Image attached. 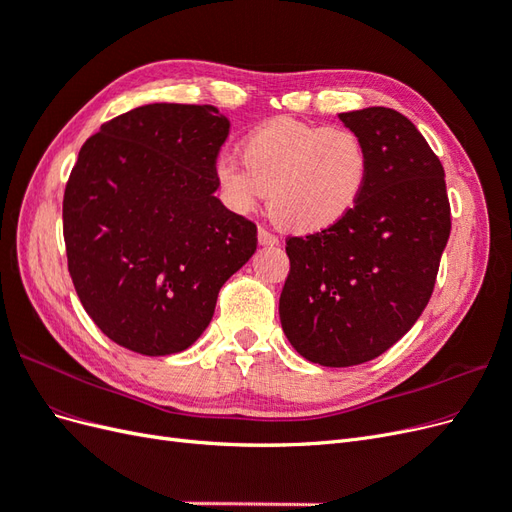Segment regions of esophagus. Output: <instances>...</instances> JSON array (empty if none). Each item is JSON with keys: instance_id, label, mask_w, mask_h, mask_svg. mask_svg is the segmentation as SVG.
Masks as SVG:
<instances>
[{"instance_id": "obj_1", "label": "esophagus", "mask_w": 512, "mask_h": 512, "mask_svg": "<svg viewBox=\"0 0 512 512\" xmlns=\"http://www.w3.org/2000/svg\"><path fill=\"white\" fill-rule=\"evenodd\" d=\"M277 243H280V239H277L275 235H271L269 230H265V228L258 230V245L267 247V245H277Z\"/></svg>"}]
</instances>
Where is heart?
I'll return each instance as SVG.
<instances>
[{
  "label": "heart",
  "instance_id": "heart-1",
  "mask_svg": "<svg viewBox=\"0 0 512 512\" xmlns=\"http://www.w3.org/2000/svg\"><path fill=\"white\" fill-rule=\"evenodd\" d=\"M242 166L220 156L213 164L222 203L239 215L260 207L269 192L273 220L297 235L342 224L365 194L371 158L350 128L273 119L245 136Z\"/></svg>",
  "mask_w": 512,
  "mask_h": 512
}]
</instances>
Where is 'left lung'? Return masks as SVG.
Returning a JSON list of instances; mask_svg holds the SVG:
<instances>
[{
    "label": "left lung",
    "instance_id": "left-lung-1",
    "mask_svg": "<svg viewBox=\"0 0 512 512\" xmlns=\"http://www.w3.org/2000/svg\"><path fill=\"white\" fill-rule=\"evenodd\" d=\"M339 119L369 149L367 188L342 224L288 239L280 297L288 342L324 367L367 363L412 329L451 235L444 168L414 123L386 106Z\"/></svg>",
    "mask_w": 512,
    "mask_h": 512
}]
</instances>
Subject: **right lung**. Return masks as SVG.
I'll return each instance as SVG.
<instances>
[{
    "instance_id": "right-lung-1",
    "label": "right lung",
    "mask_w": 512,
    "mask_h": 512,
    "mask_svg": "<svg viewBox=\"0 0 512 512\" xmlns=\"http://www.w3.org/2000/svg\"><path fill=\"white\" fill-rule=\"evenodd\" d=\"M230 121L215 106L145 104L81 147L64 194L68 269L89 318L145 356L190 348L220 288L256 252L213 164Z\"/></svg>"
}]
</instances>
